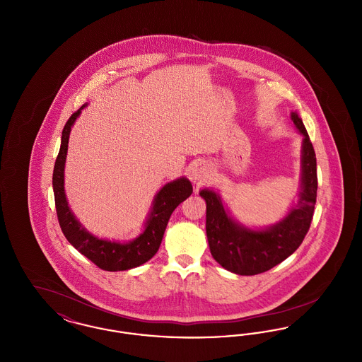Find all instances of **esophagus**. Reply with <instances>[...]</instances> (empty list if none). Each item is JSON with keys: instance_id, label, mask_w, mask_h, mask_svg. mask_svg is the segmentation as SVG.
I'll return each instance as SVG.
<instances>
[{"instance_id": "obj_1", "label": "esophagus", "mask_w": 362, "mask_h": 362, "mask_svg": "<svg viewBox=\"0 0 362 362\" xmlns=\"http://www.w3.org/2000/svg\"><path fill=\"white\" fill-rule=\"evenodd\" d=\"M210 168L205 163H197L192 168H191V179L194 180H202L209 176Z\"/></svg>"}]
</instances>
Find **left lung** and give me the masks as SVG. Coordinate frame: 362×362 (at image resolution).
Wrapping results in <instances>:
<instances>
[{
	"instance_id": "left-lung-1",
	"label": "left lung",
	"mask_w": 362,
	"mask_h": 362,
	"mask_svg": "<svg viewBox=\"0 0 362 362\" xmlns=\"http://www.w3.org/2000/svg\"><path fill=\"white\" fill-rule=\"evenodd\" d=\"M292 121L304 136L301 151V191L297 206L279 224L251 230L236 224L225 211L220 197L202 189L206 201V235L210 252L224 269L239 276L264 273L291 257L310 230L315 211L317 173L316 156L305 126L296 112Z\"/></svg>"
}]
</instances>
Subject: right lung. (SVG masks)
Returning <instances> with one entry per match:
<instances>
[{
	"mask_svg": "<svg viewBox=\"0 0 362 362\" xmlns=\"http://www.w3.org/2000/svg\"><path fill=\"white\" fill-rule=\"evenodd\" d=\"M84 107L86 104L73 112L66 122L62 130L59 153L54 165L52 189L58 223L70 244L99 269L105 272L129 270L144 264L155 255L173 210L189 198L192 192V186L186 177H180L160 189L156 195L146 228L136 240L121 244L115 241L100 240L88 233L71 214L64 189V168L68 153L70 129Z\"/></svg>",
	"mask_w": 362,
	"mask_h": 362,
	"instance_id": "1",
	"label": "right lung"
}]
</instances>
